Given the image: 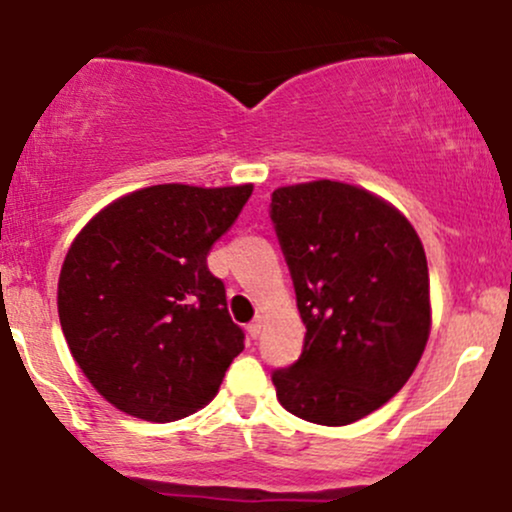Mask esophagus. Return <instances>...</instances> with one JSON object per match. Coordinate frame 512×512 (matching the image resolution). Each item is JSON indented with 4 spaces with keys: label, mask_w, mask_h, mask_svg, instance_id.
Here are the masks:
<instances>
[{
    "label": "esophagus",
    "mask_w": 512,
    "mask_h": 512,
    "mask_svg": "<svg viewBox=\"0 0 512 512\" xmlns=\"http://www.w3.org/2000/svg\"><path fill=\"white\" fill-rule=\"evenodd\" d=\"M262 327H264V317L262 315H257V320L255 322H250L248 325V332H250V337H260L262 334Z\"/></svg>",
    "instance_id": "1"
}]
</instances>
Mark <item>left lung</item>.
I'll return each mask as SVG.
<instances>
[{
    "label": "left lung",
    "mask_w": 512,
    "mask_h": 512,
    "mask_svg": "<svg viewBox=\"0 0 512 512\" xmlns=\"http://www.w3.org/2000/svg\"><path fill=\"white\" fill-rule=\"evenodd\" d=\"M272 221L305 325L303 354L274 370L281 407L346 426L402 390L431 334L419 233L387 199L339 180L276 187Z\"/></svg>",
    "instance_id": "obj_1"
}]
</instances>
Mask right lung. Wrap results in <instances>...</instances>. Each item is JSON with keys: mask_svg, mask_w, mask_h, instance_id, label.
<instances>
[{"mask_svg": "<svg viewBox=\"0 0 512 512\" xmlns=\"http://www.w3.org/2000/svg\"><path fill=\"white\" fill-rule=\"evenodd\" d=\"M250 195L252 182L151 185L76 233L57 313L76 366L115 409L168 424L216 397L245 334L207 255Z\"/></svg>", "mask_w": 512, "mask_h": 512, "instance_id": "right-lung-1", "label": "right lung"}]
</instances>
